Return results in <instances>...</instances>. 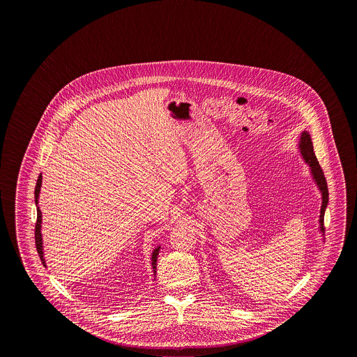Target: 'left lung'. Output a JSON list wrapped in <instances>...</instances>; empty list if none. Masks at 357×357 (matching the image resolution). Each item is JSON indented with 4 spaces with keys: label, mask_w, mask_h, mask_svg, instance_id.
Returning a JSON list of instances; mask_svg holds the SVG:
<instances>
[{
    "label": "left lung",
    "mask_w": 357,
    "mask_h": 357,
    "mask_svg": "<svg viewBox=\"0 0 357 357\" xmlns=\"http://www.w3.org/2000/svg\"><path fill=\"white\" fill-rule=\"evenodd\" d=\"M300 150H301V155L305 160V163L309 165L310 167V172L313 175V179L316 182V185L319 186V190L321 191V197H323V204H321V211H320V230L323 231L325 230L324 227V214H325V208L328 204V199H329V192H328V185H326V179L324 176L323 169L319 165V160L314 155L313 151V144H312V139L309 132L304 131L300 137Z\"/></svg>",
    "instance_id": "obj_1"
}]
</instances>
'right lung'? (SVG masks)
Returning a JSON list of instances; mask_svg holds the SVG:
<instances>
[{"instance_id":"1","label":"right lung","mask_w":357,"mask_h":357,"mask_svg":"<svg viewBox=\"0 0 357 357\" xmlns=\"http://www.w3.org/2000/svg\"><path fill=\"white\" fill-rule=\"evenodd\" d=\"M41 183H43V176L40 174L38 179H37V183H36V188H34V202L36 204H38V194H40V188H41ZM43 236H41V211H40V207L37 206V221H36V229H34V239H36V249H37V253L40 255V259L43 262L44 266L45 265V259H44V252H43ZM159 249L160 246H158L153 252V257H151V265H153V274H156V261H158V255H159Z\"/></svg>"}]
</instances>
